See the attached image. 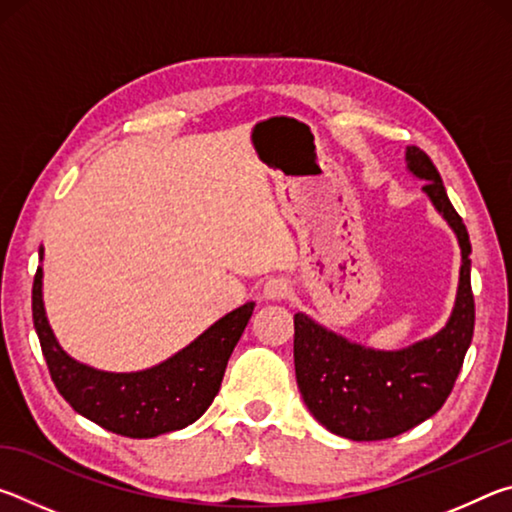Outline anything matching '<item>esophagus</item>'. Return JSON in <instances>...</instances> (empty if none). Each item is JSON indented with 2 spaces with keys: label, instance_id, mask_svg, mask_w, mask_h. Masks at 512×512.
<instances>
[{
  "label": "esophagus",
  "instance_id": "34e87169",
  "mask_svg": "<svg viewBox=\"0 0 512 512\" xmlns=\"http://www.w3.org/2000/svg\"><path fill=\"white\" fill-rule=\"evenodd\" d=\"M291 287L287 280H282V277H273V280H268L264 284V298L266 300H273V302H280L284 298H289Z\"/></svg>",
  "mask_w": 512,
  "mask_h": 512
}]
</instances>
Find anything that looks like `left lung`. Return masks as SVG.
<instances>
[{
    "instance_id": "8db88e82",
    "label": "left lung",
    "mask_w": 512,
    "mask_h": 512,
    "mask_svg": "<svg viewBox=\"0 0 512 512\" xmlns=\"http://www.w3.org/2000/svg\"><path fill=\"white\" fill-rule=\"evenodd\" d=\"M406 169L427 180L422 192L461 246V277L447 325L431 339L386 352L350 343L305 314L293 316V359L302 400L325 429L359 443L395 438L431 418L452 393L474 334L472 246L465 223L449 203L427 153L406 146Z\"/></svg>"
}]
</instances>
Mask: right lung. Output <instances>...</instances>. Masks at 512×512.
Instances as JSON below:
<instances>
[{
    "label": "right lung",
    "mask_w": 512,
    "mask_h": 512,
    "mask_svg": "<svg viewBox=\"0 0 512 512\" xmlns=\"http://www.w3.org/2000/svg\"><path fill=\"white\" fill-rule=\"evenodd\" d=\"M31 302L33 325L58 393L83 418L126 438H155L201 418L219 393L230 354L255 309V302H246L230 311L158 366L106 372L79 363L58 345L42 302V266L33 277Z\"/></svg>",
    "instance_id": "add662e5"
}]
</instances>
